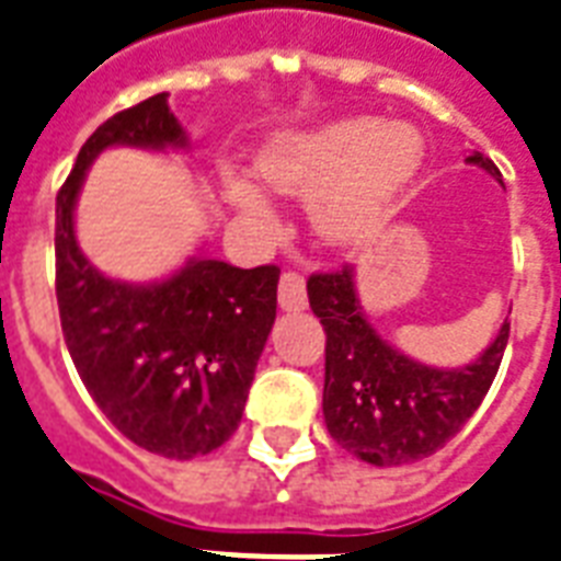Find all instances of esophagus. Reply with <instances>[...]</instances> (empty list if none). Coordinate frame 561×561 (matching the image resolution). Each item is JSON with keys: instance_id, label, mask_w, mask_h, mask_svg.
Wrapping results in <instances>:
<instances>
[{"instance_id": "34e87169", "label": "esophagus", "mask_w": 561, "mask_h": 561, "mask_svg": "<svg viewBox=\"0 0 561 561\" xmlns=\"http://www.w3.org/2000/svg\"><path fill=\"white\" fill-rule=\"evenodd\" d=\"M277 301L284 310H304L307 307V289H304V275L298 272H284L280 286H277Z\"/></svg>"}]
</instances>
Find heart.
Wrapping results in <instances>:
<instances>
[{
    "instance_id": "b5f03b06",
    "label": "heart",
    "mask_w": 561,
    "mask_h": 561,
    "mask_svg": "<svg viewBox=\"0 0 561 561\" xmlns=\"http://www.w3.org/2000/svg\"><path fill=\"white\" fill-rule=\"evenodd\" d=\"M421 163V137L410 125L368 119L330 125L324 131L275 142L260 158L268 186L312 202V225L328 242H354L380 225L386 207L410 184ZM231 202L257 221L272 219L266 195L233 181Z\"/></svg>"
}]
</instances>
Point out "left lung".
<instances>
[{"label": "left lung", "mask_w": 561, "mask_h": 561, "mask_svg": "<svg viewBox=\"0 0 561 561\" xmlns=\"http://www.w3.org/2000/svg\"><path fill=\"white\" fill-rule=\"evenodd\" d=\"M468 163L501 181V169L480 151ZM307 295L328 333L321 398L328 433L380 468L419 462L457 436L483 403L510 342V321H503L471 366L430 368L377 336L359 307L351 266L310 275Z\"/></svg>", "instance_id": "obj_1"}]
</instances>
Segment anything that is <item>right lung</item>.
<instances>
[{
    "label": "right lung",
    "instance_id": "obj_1",
    "mask_svg": "<svg viewBox=\"0 0 561 561\" xmlns=\"http://www.w3.org/2000/svg\"><path fill=\"white\" fill-rule=\"evenodd\" d=\"M111 146L184 149L167 93L119 111L81 146L55 204V293L69 357L125 438L169 459L210 454L240 427L275 324L277 266L193 257L160 284L104 277L72 228L87 167Z\"/></svg>",
    "mask_w": 561,
    "mask_h": 561
}]
</instances>
